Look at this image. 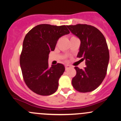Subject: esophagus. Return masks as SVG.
<instances>
[{"mask_svg": "<svg viewBox=\"0 0 121 121\" xmlns=\"http://www.w3.org/2000/svg\"><path fill=\"white\" fill-rule=\"evenodd\" d=\"M65 70H68V69H70V66H69V65H65Z\"/></svg>", "mask_w": 121, "mask_h": 121, "instance_id": "esophagus-1", "label": "esophagus"}]
</instances>
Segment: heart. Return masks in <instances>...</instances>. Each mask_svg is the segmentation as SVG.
I'll return each mask as SVG.
<instances>
[{
    "label": "heart",
    "instance_id": "heart-1",
    "mask_svg": "<svg viewBox=\"0 0 121 121\" xmlns=\"http://www.w3.org/2000/svg\"><path fill=\"white\" fill-rule=\"evenodd\" d=\"M74 38H76V37H75V36H72L71 38H70V39H74Z\"/></svg>",
    "mask_w": 121,
    "mask_h": 121
}]
</instances>
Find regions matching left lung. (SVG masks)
Returning a JSON list of instances; mask_svg holds the SVG:
<instances>
[{"mask_svg":"<svg viewBox=\"0 0 121 121\" xmlns=\"http://www.w3.org/2000/svg\"><path fill=\"white\" fill-rule=\"evenodd\" d=\"M81 41L77 57L85 60L84 69L75 66L76 75L72 85L81 93L90 92L100 85L106 76L109 61V52L106 39L97 28L87 24L66 26Z\"/></svg>","mask_w":121,"mask_h":121,"instance_id":"obj_1","label":"left lung"}]
</instances>
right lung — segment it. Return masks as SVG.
Instances as JSON below:
<instances>
[{
	"mask_svg": "<svg viewBox=\"0 0 121 121\" xmlns=\"http://www.w3.org/2000/svg\"><path fill=\"white\" fill-rule=\"evenodd\" d=\"M70 33L66 26L37 25L26 35L20 57L22 74L32 91L41 95L56 92L59 80L65 71L64 65L58 63L48 67V57L55 49L60 37Z\"/></svg>",
	"mask_w": 121,
	"mask_h": 121,
	"instance_id": "1",
	"label": "right lung"
}]
</instances>
